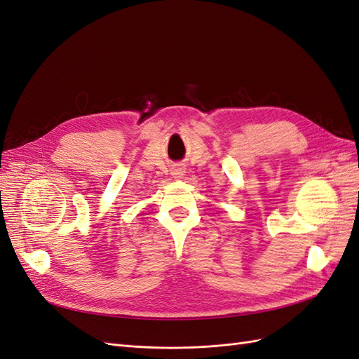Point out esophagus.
I'll list each match as a JSON object with an SVG mask.
<instances>
[{"instance_id":"obj_1","label":"esophagus","mask_w":359,"mask_h":359,"mask_svg":"<svg viewBox=\"0 0 359 359\" xmlns=\"http://www.w3.org/2000/svg\"><path fill=\"white\" fill-rule=\"evenodd\" d=\"M177 175H180V173H177Z\"/></svg>"}]
</instances>
